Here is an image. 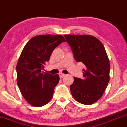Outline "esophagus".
I'll return each mask as SVG.
<instances>
[{"label": "esophagus", "instance_id": "34e87169", "mask_svg": "<svg viewBox=\"0 0 127 127\" xmlns=\"http://www.w3.org/2000/svg\"><path fill=\"white\" fill-rule=\"evenodd\" d=\"M59 75V77H60V78H63L64 76H65V74H64V73H60Z\"/></svg>", "mask_w": 127, "mask_h": 127}]
</instances>
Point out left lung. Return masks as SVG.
Here are the masks:
<instances>
[{
  "label": "left lung",
  "mask_w": 127,
  "mask_h": 127,
  "mask_svg": "<svg viewBox=\"0 0 127 127\" xmlns=\"http://www.w3.org/2000/svg\"><path fill=\"white\" fill-rule=\"evenodd\" d=\"M77 62L85 65L83 79L73 78L70 90L74 99L84 105H91L102 96L109 81L110 63L104 45L88 35H65Z\"/></svg>",
  "instance_id": "left-lung-1"
}]
</instances>
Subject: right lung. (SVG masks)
Masks as SVG:
<instances>
[{
	"instance_id": "1",
	"label": "right lung",
	"mask_w": 127,
	"mask_h": 127,
	"mask_svg": "<svg viewBox=\"0 0 127 127\" xmlns=\"http://www.w3.org/2000/svg\"><path fill=\"white\" fill-rule=\"evenodd\" d=\"M65 39L62 35L35 36L28 42L19 58L17 83L22 95L33 107L45 105L52 98L59 76L43 70L53 51Z\"/></svg>"
}]
</instances>
